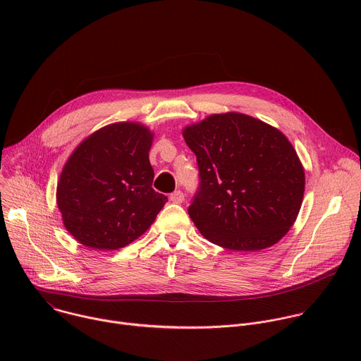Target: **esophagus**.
<instances>
[{"instance_id":"1","label":"esophagus","mask_w":361,"mask_h":361,"mask_svg":"<svg viewBox=\"0 0 361 361\" xmlns=\"http://www.w3.org/2000/svg\"><path fill=\"white\" fill-rule=\"evenodd\" d=\"M170 200L176 204H180V202L184 201V192L181 190H176L174 192L170 194Z\"/></svg>"}]
</instances>
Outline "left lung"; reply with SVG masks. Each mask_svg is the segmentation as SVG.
Segmentation results:
<instances>
[{"label":"left lung","mask_w":361,"mask_h":361,"mask_svg":"<svg viewBox=\"0 0 361 361\" xmlns=\"http://www.w3.org/2000/svg\"><path fill=\"white\" fill-rule=\"evenodd\" d=\"M200 185L188 207L198 231L234 251H259L294 224L304 169L287 137L240 113L213 114L183 130Z\"/></svg>","instance_id":"1"}]
</instances>
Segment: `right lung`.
<instances>
[{"label":"right lung","instance_id":"add662e5","mask_svg":"<svg viewBox=\"0 0 361 361\" xmlns=\"http://www.w3.org/2000/svg\"><path fill=\"white\" fill-rule=\"evenodd\" d=\"M151 144L147 127L114 123L74 149L57 184V205L64 227L78 243L118 250L156 220L169 200L151 187Z\"/></svg>","mask_w":361,"mask_h":361}]
</instances>
